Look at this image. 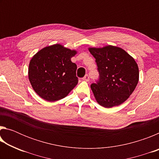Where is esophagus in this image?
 Listing matches in <instances>:
<instances>
[{"mask_svg": "<svg viewBox=\"0 0 159 159\" xmlns=\"http://www.w3.org/2000/svg\"><path fill=\"white\" fill-rule=\"evenodd\" d=\"M83 80H85V81H89L90 77H89V76H88V74H86L85 76L83 78Z\"/></svg>", "mask_w": 159, "mask_h": 159, "instance_id": "obj_1", "label": "esophagus"}]
</instances>
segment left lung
Listing matches in <instances>:
<instances>
[{
	"label": "left lung",
	"instance_id": "left-lung-1",
	"mask_svg": "<svg viewBox=\"0 0 159 159\" xmlns=\"http://www.w3.org/2000/svg\"><path fill=\"white\" fill-rule=\"evenodd\" d=\"M95 58L99 79L90 85L97 102L105 108L124 102L135 89L139 80L136 61L122 48L108 45L90 48Z\"/></svg>",
	"mask_w": 159,
	"mask_h": 159
}]
</instances>
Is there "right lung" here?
Returning <instances> with one entry per match:
<instances>
[{
    "instance_id": "obj_1",
    "label": "right lung",
    "mask_w": 159,
    "mask_h": 159,
    "mask_svg": "<svg viewBox=\"0 0 159 159\" xmlns=\"http://www.w3.org/2000/svg\"><path fill=\"white\" fill-rule=\"evenodd\" d=\"M76 54V50L55 44L43 48L32 57L29 79L41 98L49 102L59 100L77 85V66L71 60Z\"/></svg>"
}]
</instances>
